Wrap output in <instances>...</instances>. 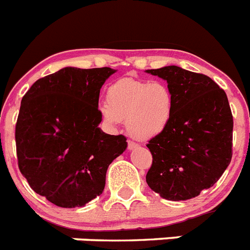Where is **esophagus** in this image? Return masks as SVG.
<instances>
[{"label": "esophagus", "mask_w": 250, "mask_h": 250, "mask_svg": "<svg viewBox=\"0 0 250 250\" xmlns=\"http://www.w3.org/2000/svg\"><path fill=\"white\" fill-rule=\"evenodd\" d=\"M139 145L136 144V143H134V141H127V149L129 150H134V149H138Z\"/></svg>", "instance_id": "1"}]
</instances>
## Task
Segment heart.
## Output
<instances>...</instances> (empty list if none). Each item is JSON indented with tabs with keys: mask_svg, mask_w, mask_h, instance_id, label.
Here are the masks:
<instances>
[{
	"mask_svg": "<svg viewBox=\"0 0 250 250\" xmlns=\"http://www.w3.org/2000/svg\"><path fill=\"white\" fill-rule=\"evenodd\" d=\"M174 106V95L167 83L129 77L109 86L106 101L99 105V114L110 127H118L126 119V129L132 138L150 140L169 127Z\"/></svg>",
	"mask_w": 250,
	"mask_h": 250,
	"instance_id": "1",
	"label": "heart"
}]
</instances>
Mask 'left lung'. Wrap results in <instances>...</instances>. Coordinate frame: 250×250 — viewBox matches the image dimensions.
<instances>
[{"mask_svg": "<svg viewBox=\"0 0 250 250\" xmlns=\"http://www.w3.org/2000/svg\"><path fill=\"white\" fill-rule=\"evenodd\" d=\"M146 72L167 81L175 100L169 127L146 145L152 155L146 183L164 199H191L213 187L230 164L228 98L210 77L179 66Z\"/></svg>", "mask_w": 250, "mask_h": 250, "instance_id": "8db88e82", "label": "left lung"}]
</instances>
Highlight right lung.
I'll list each match as a JSON object with an SVG mask.
<instances>
[{"instance_id":"obj_1","label":"right lung","mask_w":250,"mask_h":250,"mask_svg":"<svg viewBox=\"0 0 250 250\" xmlns=\"http://www.w3.org/2000/svg\"><path fill=\"white\" fill-rule=\"evenodd\" d=\"M116 70L63 67L22 98L16 124L19 167L35 193L61 208L83 207L105 188L126 138L99 127L101 86Z\"/></svg>"}]
</instances>
